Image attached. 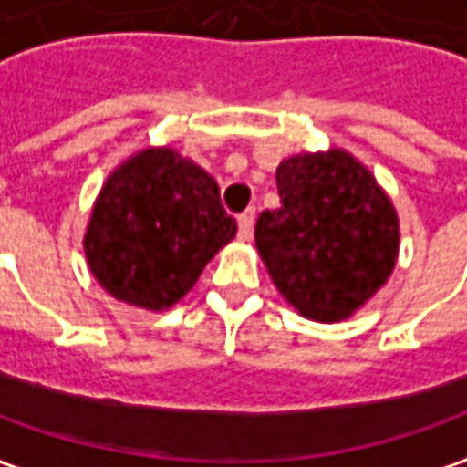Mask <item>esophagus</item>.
Here are the masks:
<instances>
[{
    "label": "esophagus",
    "mask_w": 467,
    "mask_h": 467,
    "mask_svg": "<svg viewBox=\"0 0 467 467\" xmlns=\"http://www.w3.org/2000/svg\"><path fill=\"white\" fill-rule=\"evenodd\" d=\"M253 224H255V212H253V209L243 212V214L237 217V234H240V240H250Z\"/></svg>",
    "instance_id": "esophagus-1"
}]
</instances>
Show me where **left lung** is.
Returning a JSON list of instances; mask_svg holds the SVG:
<instances>
[{
  "instance_id": "1",
  "label": "left lung",
  "mask_w": 467,
  "mask_h": 467,
  "mask_svg": "<svg viewBox=\"0 0 467 467\" xmlns=\"http://www.w3.org/2000/svg\"><path fill=\"white\" fill-rule=\"evenodd\" d=\"M282 206L255 222V248L282 297L307 320L341 323L393 274L400 222L351 152H299L276 168Z\"/></svg>"
}]
</instances>
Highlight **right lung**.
Returning a JSON list of instances; mask_svg holds the SVG:
<instances>
[{"label": "right lung", "instance_id": "1", "mask_svg": "<svg viewBox=\"0 0 467 467\" xmlns=\"http://www.w3.org/2000/svg\"><path fill=\"white\" fill-rule=\"evenodd\" d=\"M237 233L217 181L172 147H144L110 170L85 227L89 274L110 297L162 313Z\"/></svg>", "mask_w": 467, "mask_h": 467}]
</instances>
